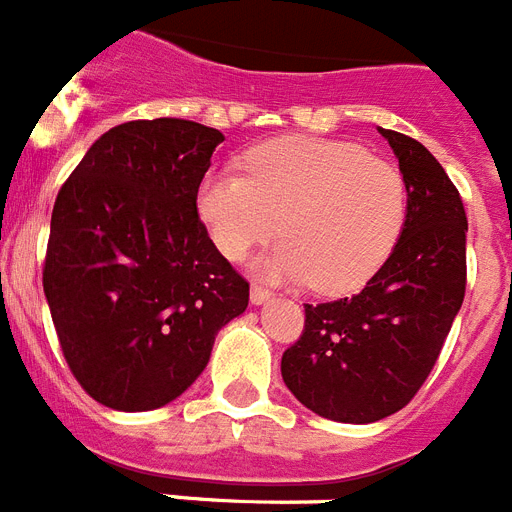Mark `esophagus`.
<instances>
[{
  "mask_svg": "<svg viewBox=\"0 0 512 512\" xmlns=\"http://www.w3.org/2000/svg\"><path fill=\"white\" fill-rule=\"evenodd\" d=\"M250 299H252V304H257V306L268 304V301L273 299V293H270L265 286H257L255 283V286L250 288Z\"/></svg>",
  "mask_w": 512,
  "mask_h": 512,
  "instance_id": "esophagus-1",
  "label": "esophagus"
}]
</instances>
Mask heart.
<instances>
[{
	"label": "heart",
	"mask_w": 512,
	"mask_h": 512,
	"mask_svg": "<svg viewBox=\"0 0 512 512\" xmlns=\"http://www.w3.org/2000/svg\"><path fill=\"white\" fill-rule=\"evenodd\" d=\"M244 167L247 177L208 172L195 206L229 260H242L281 226L283 242L257 262L270 278L309 281L327 296L350 293L384 265L402 234V172L361 146L293 136L257 146Z\"/></svg>",
	"instance_id": "1"
}]
</instances>
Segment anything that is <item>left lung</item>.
I'll list each match as a JSON object with an SVG mask.
<instances>
[{
	"label": "left lung",
	"instance_id": "8db88e82",
	"mask_svg": "<svg viewBox=\"0 0 512 512\" xmlns=\"http://www.w3.org/2000/svg\"><path fill=\"white\" fill-rule=\"evenodd\" d=\"M407 188L389 260L350 299L304 304V335L281 373L306 410L335 422L384 420L435 366L466 291V213L441 162L420 141L379 128Z\"/></svg>",
	"mask_w": 512,
	"mask_h": 512
}]
</instances>
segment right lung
Here are the masks:
<instances>
[{
    "label": "right lung",
    "mask_w": 512,
    "mask_h": 512,
    "mask_svg": "<svg viewBox=\"0 0 512 512\" xmlns=\"http://www.w3.org/2000/svg\"><path fill=\"white\" fill-rule=\"evenodd\" d=\"M224 133L180 118L110 128L64 182L43 291L71 373L110 410L177 399L208 366L250 283L216 250L195 195Z\"/></svg>",
    "instance_id": "1"
}]
</instances>
